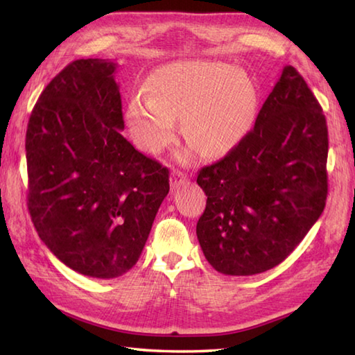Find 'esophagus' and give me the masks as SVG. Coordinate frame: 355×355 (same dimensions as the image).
I'll use <instances>...</instances> for the list:
<instances>
[{"instance_id":"obj_1","label":"esophagus","mask_w":355,"mask_h":355,"mask_svg":"<svg viewBox=\"0 0 355 355\" xmlns=\"http://www.w3.org/2000/svg\"><path fill=\"white\" fill-rule=\"evenodd\" d=\"M170 182H171V187H173V188L184 187V185L188 184V176L185 175V173H182V171H176V170H175V171L171 173Z\"/></svg>"}]
</instances>
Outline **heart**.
I'll return each instance as SVG.
<instances>
[{
	"label": "heart",
	"mask_w": 355,
	"mask_h": 355,
	"mask_svg": "<svg viewBox=\"0 0 355 355\" xmlns=\"http://www.w3.org/2000/svg\"><path fill=\"white\" fill-rule=\"evenodd\" d=\"M146 96L127 107V125L137 147L159 153L175 136L182 118L185 141L205 157L227 155L254 122L257 92L245 71L225 62L187 60L151 71Z\"/></svg>",
	"instance_id": "heart-1"
}]
</instances>
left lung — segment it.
I'll use <instances>...</instances> for the list:
<instances>
[{
	"mask_svg": "<svg viewBox=\"0 0 355 355\" xmlns=\"http://www.w3.org/2000/svg\"><path fill=\"white\" fill-rule=\"evenodd\" d=\"M327 119L299 71L282 70L254 128L202 168L196 225L205 259L227 276L268 271L291 254L327 204Z\"/></svg>",
	"mask_w": 355,
	"mask_h": 355,
	"instance_id": "8db88e82",
	"label": "left lung"
}]
</instances>
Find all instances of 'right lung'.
Here are the masks:
<instances>
[{"instance_id":"right-lung-1","label":"right lung","mask_w":355,"mask_h":355,"mask_svg":"<svg viewBox=\"0 0 355 355\" xmlns=\"http://www.w3.org/2000/svg\"><path fill=\"white\" fill-rule=\"evenodd\" d=\"M118 62L76 60L35 104L26 133L27 205L73 271L114 279L136 265L170 190L168 170L124 136Z\"/></svg>"}]
</instances>
